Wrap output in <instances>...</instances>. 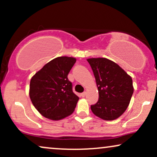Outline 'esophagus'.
Masks as SVG:
<instances>
[{"instance_id": "1", "label": "esophagus", "mask_w": 157, "mask_h": 157, "mask_svg": "<svg viewBox=\"0 0 157 157\" xmlns=\"http://www.w3.org/2000/svg\"><path fill=\"white\" fill-rule=\"evenodd\" d=\"M86 91H84V92L81 93V97H84L85 96H86Z\"/></svg>"}]
</instances>
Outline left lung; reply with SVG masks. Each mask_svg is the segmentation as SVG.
Wrapping results in <instances>:
<instances>
[{"instance_id":"left-lung-1","label":"left lung","mask_w":157,"mask_h":157,"mask_svg":"<svg viewBox=\"0 0 157 157\" xmlns=\"http://www.w3.org/2000/svg\"><path fill=\"white\" fill-rule=\"evenodd\" d=\"M99 92V100L91 109L104 120H116L125 112L134 93L131 77L113 61L106 58H90Z\"/></svg>"}]
</instances>
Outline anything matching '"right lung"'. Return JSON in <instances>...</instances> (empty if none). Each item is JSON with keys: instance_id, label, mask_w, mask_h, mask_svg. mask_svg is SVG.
<instances>
[{"instance_id": "add662e5", "label": "right lung", "mask_w": 157, "mask_h": 157, "mask_svg": "<svg viewBox=\"0 0 157 157\" xmlns=\"http://www.w3.org/2000/svg\"><path fill=\"white\" fill-rule=\"evenodd\" d=\"M75 63L74 57H56L31 79L30 99L35 109L45 117L59 120L75 111L79 97L73 92L68 75Z\"/></svg>"}]
</instances>
